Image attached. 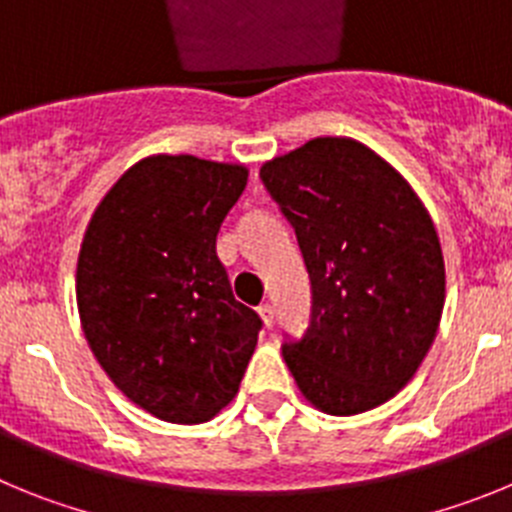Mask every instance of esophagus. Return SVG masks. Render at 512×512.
Listing matches in <instances>:
<instances>
[{"instance_id": "1", "label": "esophagus", "mask_w": 512, "mask_h": 512, "mask_svg": "<svg viewBox=\"0 0 512 512\" xmlns=\"http://www.w3.org/2000/svg\"><path fill=\"white\" fill-rule=\"evenodd\" d=\"M259 315H261V320H264L266 328H271V325H274V307H271L269 302L259 305Z\"/></svg>"}]
</instances>
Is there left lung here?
Returning a JSON list of instances; mask_svg holds the SVG:
<instances>
[{"label":"left lung","instance_id":"obj_1","mask_svg":"<svg viewBox=\"0 0 512 512\" xmlns=\"http://www.w3.org/2000/svg\"><path fill=\"white\" fill-rule=\"evenodd\" d=\"M295 228L312 287L310 325L282 356L302 395L328 415L395 397L425 359L446 297L433 220L372 148L315 138L261 166Z\"/></svg>","mask_w":512,"mask_h":512}]
</instances>
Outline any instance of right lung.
<instances>
[{
	"label": "right lung",
	"instance_id": "add662e5",
	"mask_svg": "<svg viewBox=\"0 0 512 512\" xmlns=\"http://www.w3.org/2000/svg\"><path fill=\"white\" fill-rule=\"evenodd\" d=\"M241 164L148 156L94 210L76 264L84 336L107 377L166 423H205L235 397L261 318L233 297L217 230Z\"/></svg>",
	"mask_w": 512,
	"mask_h": 512
}]
</instances>
